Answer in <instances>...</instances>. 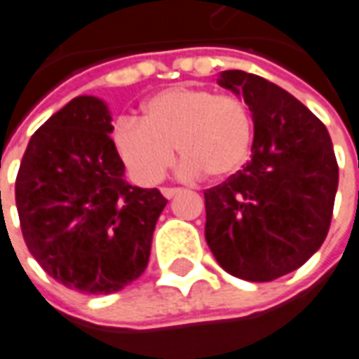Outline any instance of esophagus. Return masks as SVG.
<instances>
[{
	"mask_svg": "<svg viewBox=\"0 0 359 359\" xmlns=\"http://www.w3.org/2000/svg\"><path fill=\"white\" fill-rule=\"evenodd\" d=\"M180 192V188H161V194L165 198H172V196H177Z\"/></svg>",
	"mask_w": 359,
	"mask_h": 359,
	"instance_id": "34e87169",
	"label": "esophagus"
}]
</instances>
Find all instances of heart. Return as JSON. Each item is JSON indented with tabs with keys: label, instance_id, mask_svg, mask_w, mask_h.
Returning a JSON list of instances; mask_svg holds the SVG:
<instances>
[{
	"label": "heart",
	"instance_id": "1",
	"mask_svg": "<svg viewBox=\"0 0 359 359\" xmlns=\"http://www.w3.org/2000/svg\"><path fill=\"white\" fill-rule=\"evenodd\" d=\"M254 140L248 102L236 94L177 86L151 95L140 118H121L113 130L118 157L142 184L163 179L175 146L188 177L226 179L246 163Z\"/></svg>",
	"mask_w": 359,
	"mask_h": 359
}]
</instances>
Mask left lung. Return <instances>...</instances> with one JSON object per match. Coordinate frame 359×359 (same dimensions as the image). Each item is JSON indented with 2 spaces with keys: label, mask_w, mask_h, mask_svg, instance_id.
Listing matches in <instances>:
<instances>
[{
  "label": "left lung",
  "mask_w": 359,
  "mask_h": 359,
  "mask_svg": "<svg viewBox=\"0 0 359 359\" xmlns=\"http://www.w3.org/2000/svg\"><path fill=\"white\" fill-rule=\"evenodd\" d=\"M219 84L248 102L254 144L241 171L203 192L205 241L226 273L267 283L321 248L339 165L323 123L286 90L244 71L221 73Z\"/></svg>",
  "instance_id": "obj_1"
}]
</instances>
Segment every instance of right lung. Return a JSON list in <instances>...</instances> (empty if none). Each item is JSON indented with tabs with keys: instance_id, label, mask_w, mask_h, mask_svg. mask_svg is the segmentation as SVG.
<instances>
[{
	"instance_id": "obj_1",
	"label": "right lung",
	"mask_w": 359,
	"mask_h": 359,
	"mask_svg": "<svg viewBox=\"0 0 359 359\" xmlns=\"http://www.w3.org/2000/svg\"><path fill=\"white\" fill-rule=\"evenodd\" d=\"M107 105L79 95L28 142L15 182L20 231L42 269L67 288L113 294L148 267L167 200L125 180Z\"/></svg>"
}]
</instances>
